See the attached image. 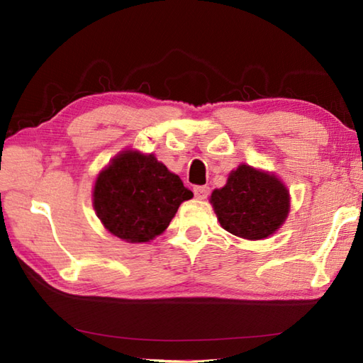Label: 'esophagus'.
Here are the masks:
<instances>
[{
    "mask_svg": "<svg viewBox=\"0 0 363 363\" xmlns=\"http://www.w3.org/2000/svg\"><path fill=\"white\" fill-rule=\"evenodd\" d=\"M194 191H195V196L198 199H206L207 196H209V194H211V189L207 187V186H196L194 189Z\"/></svg>",
    "mask_w": 363,
    "mask_h": 363,
    "instance_id": "obj_1",
    "label": "esophagus"
}]
</instances>
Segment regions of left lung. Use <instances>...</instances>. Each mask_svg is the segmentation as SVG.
Returning a JSON list of instances; mask_svg holds the SVG:
<instances>
[{
    "mask_svg": "<svg viewBox=\"0 0 363 363\" xmlns=\"http://www.w3.org/2000/svg\"><path fill=\"white\" fill-rule=\"evenodd\" d=\"M211 204L228 233L262 240L287 218L290 195L274 174L242 164L230 172L225 187L212 191Z\"/></svg>",
    "mask_w": 363,
    "mask_h": 363,
    "instance_id": "8db88e82",
    "label": "left lung"
}]
</instances>
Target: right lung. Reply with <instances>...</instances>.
I'll list each match as a JSON object with an SVG mask.
<instances>
[{
  "label": "right lung",
  "instance_id": "obj_1",
  "mask_svg": "<svg viewBox=\"0 0 363 363\" xmlns=\"http://www.w3.org/2000/svg\"><path fill=\"white\" fill-rule=\"evenodd\" d=\"M194 196L154 154L123 151L98 174L94 209L111 234L129 243L164 233L181 203Z\"/></svg>",
  "mask_w": 363,
  "mask_h": 363
}]
</instances>
